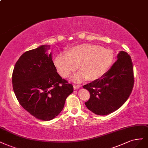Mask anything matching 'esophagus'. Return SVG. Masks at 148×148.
Wrapping results in <instances>:
<instances>
[{
  "label": "esophagus",
  "mask_w": 148,
  "mask_h": 148,
  "mask_svg": "<svg viewBox=\"0 0 148 148\" xmlns=\"http://www.w3.org/2000/svg\"><path fill=\"white\" fill-rule=\"evenodd\" d=\"M80 88L79 85H77V84H74L73 85V89H78Z\"/></svg>",
  "instance_id": "esophagus-1"
}]
</instances>
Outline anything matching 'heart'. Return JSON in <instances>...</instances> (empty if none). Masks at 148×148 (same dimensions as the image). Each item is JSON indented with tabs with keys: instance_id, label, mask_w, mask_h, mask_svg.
Returning a JSON list of instances; mask_svg holds the SVG:
<instances>
[{
	"instance_id": "heart-1",
	"label": "heart",
	"mask_w": 148,
	"mask_h": 148,
	"mask_svg": "<svg viewBox=\"0 0 148 148\" xmlns=\"http://www.w3.org/2000/svg\"><path fill=\"white\" fill-rule=\"evenodd\" d=\"M113 62V54L110 49L91 43L75 46L69 49L68 54L60 53L54 59L56 68L64 78L70 77L78 66L80 71L72 78L76 83L102 78Z\"/></svg>"
}]
</instances>
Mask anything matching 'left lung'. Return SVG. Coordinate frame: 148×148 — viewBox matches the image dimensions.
<instances>
[{
    "mask_svg": "<svg viewBox=\"0 0 148 148\" xmlns=\"http://www.w3.org/2000/svg\"><path fill=\"white\" fill-rule=\"evenodd\" d=\"M133 64L129 54L120 51L117 60L102 78L83 86L90 93L86 107L104 116L115 111L130 96L134 83Z\"/></svg>",
    "mask_w": 148,
    "mask_h": 148,
    "instance_id": "left-lung-1",
    "label": "left lung"
}]
</instances>
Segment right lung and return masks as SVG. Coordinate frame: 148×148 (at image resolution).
<instances>
[{"label":"right lung","mask_w":148,"mask_h":148,"mask_svg":"<svg viewBox=\"0 0 148 148\" xmlns=\"http://www.w3.org/2000/svg\"><path fill=\"white\" fill-rule=\"evenodd\" d=\"M49 45H41L23 54L12 75L14 92L23 108L35 118L50 121L64 108L73 86L58 73Z\"/></svg>","instance_id":"obj_1"}]
</instances>
